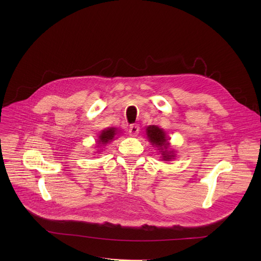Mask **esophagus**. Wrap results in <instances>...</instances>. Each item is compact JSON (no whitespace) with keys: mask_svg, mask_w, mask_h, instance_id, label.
Listing matches in <instances>:
<instances>
[{"mask_svg":"<svg viewBox=\"0 0 261 261\" xmlns=\"http://www.w3.org/2000/svg\"><path fill=\"white\" fill-rule=\"evenodd\" d=\"M140 133V126L139 125H131L129 128V134L131 136H136Z\"/></svg>","mask_w":261,"mask_h":261,"instance_id":"obj_1","label":"esophagus"}]
</instances>
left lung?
<instances>
[{
	"instance_id": "obj_1",
	"label": "left lung",
	"mask_w": 261,
	"mask_h": 261,
	"mask_svg": "<svg viewBox=\"0 0 261 261\" xmlns=\"http://www.w3.org/2000/svg\"><path fill=\"white\" fill-rule=\"evenodd\" d=\"M146 133L149 142L151 143L152 146H155L160 150L163 161H171L174 159L175 154L173 152V150L168 151L169 142L166 133L163 131V129L154 125L148 126L146 129Z\"/></svg>"
}]
</instances>
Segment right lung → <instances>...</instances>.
I'll list each match as a JSON object with an SVG mask.
<instances>
[{"instance_id":"1","label":"right lung","mask_w":261,"mask_h":261,"mask_svg":"<svg viewBox=\"0 0 261 261\" xmlns=\"http://www.w3.org/2000/svg\"><path fill=\"white\" fill-rule=\"evenodd\" d=\"M115 135H116L115 128L111 127V128H108V129L102 130V132L100 133L99 138H98V142H97L98 146H106L107 144H109L110 142H111L114 139Z\"/></svg>"}]
</instances>
